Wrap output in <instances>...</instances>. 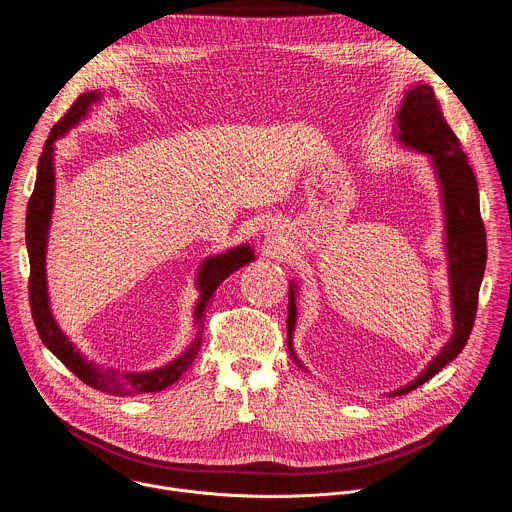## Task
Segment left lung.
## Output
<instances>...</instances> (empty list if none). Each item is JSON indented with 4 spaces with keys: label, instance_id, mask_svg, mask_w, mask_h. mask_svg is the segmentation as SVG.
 <instances>
[{
    "label": "left lung",
    "instance_id": "left-lung-1",
    "mask_svg": "<svg viewBox=\"0 0 512 512\" xmlns=\"http://www.w3.org/2000/svg\"><path fill=\"white\" fill-rule=\"evenodd\" d=\"M397 141L407 150L425 154L435 170L442 190L444 221H446V255L454 332L444 348L421 371V375L405 387L391 393L405 395L427 383L440 373L466 346L478 308V291L486 269V231L480 216V196L476 176L460 148L456 133L444 119L429 85H413L397 113ZM298 283L289 281L287 308V348L300 367L304 364L294 352V328L298 320L296 296Z\"/></svg>",
    "mask_w": 512,
    "mask_h": 512
}]
</instances>
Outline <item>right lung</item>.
I'll list each match as a JSON object with an SVG mask.
<instances>
[{
    "label": "right lung",
    "mask_w": 512,
    "mask_h": 512,
    "mask_svg": "<svg viewBox=\"0 0 512 512\" xmlns=\"http://www.w3.org/2000/svg\"><path fill=\"white\" fill-rule=\"evenodd\" d=\"M99 91H91L81 95L75 105L68 109V113L52 127L44 150L38 162V174L34 192L28 202L26 212V247L30 257V308L32 318L36 324V330L44 342V346L64 364L66 369L77 375L83 383L89 387L107 393V395H119V397H135L143 393H158L166 387L174 385L194 362L200 346H202V332H204V318L206 308L210 304V298L233 271L239 267L251 263L255 259L253 249L245 243L239 247H233L221 255L206 257L200 263V269L196 273V289L200 291V298L194 306V324L196 334L194 340L188 344V348L170 360L168 364L154 371H139V373H121L117 369H105L101 364L89 360L77 344L72 342L62 328L56 324L50 300H48V285H46V243H48V229L50 218L54 208V143L64 137L72 127H75L81 119H85L95 103L101 101Z\"/></svg>",
    "instance_id": "obj_1"
}]
</instances>
